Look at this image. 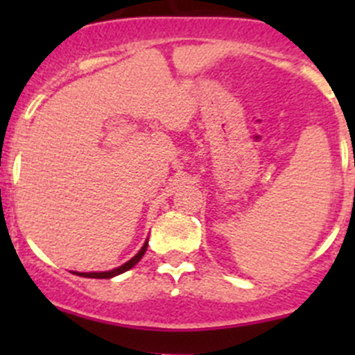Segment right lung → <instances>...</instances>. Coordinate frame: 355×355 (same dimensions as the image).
Returning a JSON list of instances; mask_svg holds the SVG:
<instances>
[{
	"label": "right lung",
	"mask_w": 355,
	"mask_h": 355,
	"mask_svg": "<svg viewBox=\"0 0 355 355\" xmlns=\"http://www.w3.org/2000/svg\"><path fill=\"white\" fill-rule=\"evenodd\" d=\"M146 250H148V241L144 242V245L141 247V250H139L137 254H135L132 259H128L127 263L121 264V266L114 268V270H110V271H91V273H78V271H75V275H78V277H84V278H113V277H118V275L125 273V271H128L130 268H134L135 264L139 263V261L142 259V256L146 254Z\"/></svg>",
	"instance_id": "obj_1"
}]
</instances>
